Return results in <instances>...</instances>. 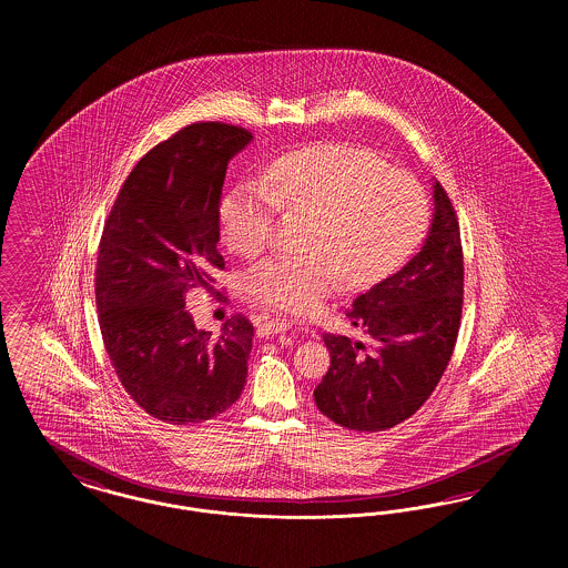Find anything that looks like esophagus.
<instances>
[{"mask_svg":"<svg viewBox=\"0 0 568 568\" xmlns=\"http://www.w3.org/2000/svg\"><path fill=\"white\" fill-rule=\"evenodd\" d=\"M292 327L290 320L283 317H274V320H266L264 324L260 325V336H274L281 332H287Z\"/></svg>","mask_w":568,"mask_h":568,"instance_id":"esophagus-1","label":"esophagus"}]
</instances>
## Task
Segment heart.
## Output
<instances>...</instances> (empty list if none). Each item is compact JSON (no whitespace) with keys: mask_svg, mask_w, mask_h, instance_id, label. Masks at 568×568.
<instances>
[{"mask_svg":"<svg viewBox=\"0 0 568 568\" xmlns=\"http://www.w3.org/2000/svg\"><path fill=\"white\" fill-rule=\"evenodd\" d=\"M306 213L304 255H272L246 274V294L276 311L308 315L345 278L368 285L398 271L430 225L426 190L352 144H315L272 163L266 181L243 179L219 206L221 239L257 255L278 211Z\"/></svg>","mask_w":568,"mask_h":568,"instance_id":"obj_1","label":"heart"}]
</instances>
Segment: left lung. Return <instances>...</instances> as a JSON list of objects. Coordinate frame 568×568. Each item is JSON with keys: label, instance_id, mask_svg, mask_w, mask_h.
<instances>
[{"label": "left lung", "instance_id": "8db88e82", "mask_svg": "<svg viewBox=\"0 0 568 568\" xmlns=\"http://www.w3.org/2000/svg\"><path fill=\"white\" fill-rule=\"evenodd\" d=\"M433 200L422 248L347 311L368 343L324 334L329 368L313 396L325 417L343 428L378 433L405 422L430 398L452 359L464 294L462 241L438 181Z\"/></svg>", "mask_w": 568, "mask_h": 568}]
</instances>
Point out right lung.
<instances>
[{"instance_id": "right-lung-1", "label": "right lung", "mask_w": 568, "mask_h": 568, "mask_svg": "<svg viewBox=\"0 0 568 568\" xmlns=\"http://www.w3.org/2000/svg\"><path fill=\"white\" fill-rule=\"evenodd\" d=\"M251 140L236 125H187L135 163L102 232L95 302L110 362L132 400L168 424L213 419L246 383L253 325L234 315L213 336L185 302L225 268L219 197Z\"/></svg>"}]
</instances>
